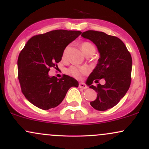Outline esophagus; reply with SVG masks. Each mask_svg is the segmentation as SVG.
<instances>
[{
	"instance_id": "obj_1",
	"label": "esophagus",
	"mask_w": 149,
	"mask_h": 149,
	"mask_svg": "<svg viewBox=\"0 0 149 149\" xmlns=\"http://www.w3.org/2000/svg\"><path fill=\"white\" fill-rule=\"evenodd\" d=\"M79 88L81 89H83V90H85V89L88 88V86L83 83H79Z\"/></svg>"
}]
</instances>
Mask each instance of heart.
<instances>
[{
	"instance_id": "heart-1",
	"label": "heart",
	"mask_w": 149,
	"mask_h": 149,
	"mask_svg": "<svg viewBox=\"0 0 149 149\" xmlns=\"http://www.w3.org/2000/svg\"><path fill=\"white\" fill-rule=\"evenodd\" d=\"M69 46H67L66 47L63 51L62 54V57L65 59L66 57H67L68 54V51H69ZM81 49L82 51H83V53L86 56L90 55V54H95V52H96V48L94 46L91 42H83V43L81 44ZM68 74L69 76L73 77L74 78H76V79H82L83 78V76L85 75H86L88 72V70L87 69V68L83 67V66H81V67H79V66H71L69 69H67L66 71Z\"/></svg>"
}]
</instances>
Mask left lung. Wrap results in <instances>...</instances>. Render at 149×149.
I'll return each mask as SVG.
<instances>
[{
	"label": "left lung",
	"instance_id": "1",
	"mask_svg": "<svg viewBox=\"0 0 149 149\" xmlns=\"http://www.w3.org/2000/svg\"><path fill=\"white\" fill-rule=\"evenodd\" d=\"M82 37L95 44L100 52L95 69L87 80L90 88L97 92V99L90 105L98 111L111 109L120 102L129 90L131 83L132 59L123 42L118 38L104 32L87 31ZM104 78L106 83L94 86L91 84Z\"/></svg>",
	"mask_w": 149,
	"mask_h": 149
}]
</instances>
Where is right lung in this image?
<instances>
[{
	"label": "right lung",
	"instance_id": "add662e5",
	"mask_svg": "<svg viewBox=\"0 0 149 149\" xmlns=\"http://www.w3.org/2000/svg\"><path fill=\"white\" fill-rule=\"evenodd\" d=\"M81 33L51 31L34 36L26 43L19 54L18 79L23 95L34 106L43 110L57 107L70 88H78V82L72 77L64 75L57 79L48 72L61 61L65 47Z\"/></svg>",
	"mask_w": 149,
	"mask_h": 149
}]
</instances>
